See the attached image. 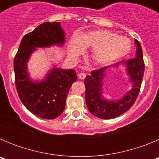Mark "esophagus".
<instances>
[{
	"label": "esophagus",
	"mask_w": 159,
	"mask_h": 159,
	"mask_svg": "<svg viewBox=\"0 0 159 159\" xmlns=\"http://www.w3.org/2000/svg\"><path fill=\"white\" fill-rule=\"evenodd\" d=\"M78 77L79 79H80V80H84V79H85V77H86V75H85V73H80L78 75Z\"/></svg>",
	"instance_id": "obj_1"
}]
</instances>
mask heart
I'll use <instances>...</instances> for the list:
<instances>
[{
    "instance_id": "b5f03b06",
    "label": "heart",
    "mask_w": 159,
    "mask_h": 159,
    "mask_svg": "<svg viewBox=\"0 0 159 159\" xmlns=\"http://www.w3.org/2000/svg\"><path fill=\"white\" fill-rule=\"evenodd\" d=\"M84 48H92L91 58L95 64L105 66L126 56L130 52L131 45L127 38L108 31L99 30L89 32L80 38L73 37L70 46V56L77 58L82 54Z\"/></svg>"
}]
</instances>
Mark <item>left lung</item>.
Instances as JSON below:
<instances>
[{
  "instance_id": "8db88e82",
  "label": "left lung",
  "mask_w": 159,
  "mask_h": 159,
  "mask_svg": "<svg viewBox=\"0 0 159 159\" xmlns=\"http://www.w3.org/2000/svg\"><path fill=\"white\" fill-rule=\"evenodd\" d=\"M136 46V57L125 62L127 65L130 80L133 82V88L123 99L118 101H108L101 95L102 82L107 67H102L94 70L91 75H87L84 85L86 88L85 101L88 110L92 115L100 119H109L118 117L128 111L135 102L144 75V61L141 44L138 40H134Z\"/></svg>"
}]
</instances>
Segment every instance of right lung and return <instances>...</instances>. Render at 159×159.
<instances>
[{
  "label": "right lung",
  "instance_id": "obj_1",
  "mask_svg": "<svg viewBox=\"0 0 159 159\" xmlns=\"http://www.w3.org/2000/svg\"><path fill=\"white\" fill-rule=\"evenodd\" d=\"M64 42L60 22H44L24 36L14 57L15 84L20 99L29 111L43 119H54L62 114L70 88L77 80L76 72L54 68L44 81L33 83L28 76L26 64L36 47Z\"/></svg>",
  "mask_w": 159,
  "mask_h": 159
}]
</instances>
